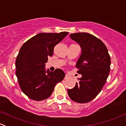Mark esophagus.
<instances>
[{
	"label": "esophagus",
	"mask_w": 126,
	"mask_h": 126,
	"mask_svg": "<svg viewBox=\"0 0 126 126\" xmlns=\"http://www.w3.org/2000/svg\"><path fill=\"white\" fill-rule=\"evenodd\" d=\"M69 76H68V75H66L65 77H64V79H68V78H69Z\"/></svg>",
	"instance_id": "esophagus-1"
}]
</instances>
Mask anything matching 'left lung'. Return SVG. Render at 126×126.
<instances>
[{
  "label": "left lung",
  "mask_w": 126,
  "mask_h": 126,
  "mask_svg": "<svg viewBox=\"0 0 126 126\" xmlns=\"http://www.w3.org/2000/svg\"><path fill=\"white\" fill-rule=\"evenodd\" d=\"M70 38L82 49L76 65L82 77L74 88L68 89V94L75 102L87 103L94 99L105 85L110 72V57L102 41L93 35L76 33H71Z\"/></svg>",
  "instance_id": "left-lung-1"
}]
</instances>
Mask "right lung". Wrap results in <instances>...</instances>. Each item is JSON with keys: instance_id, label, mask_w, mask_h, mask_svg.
I'll return each mask as SVG.
<instances>
[{"instance_id": "1", "label": "right lung", "mask_w": 126, "mask_h": 126, "mask_svg": "<svg viewBox=\"0 0 126 126\" xmlns=\"http://www.w3.org/2000/svg\"><path fill=\"white\" fill-rule=\"evenodd\" d=\"M69 33H40L22 46L16 60V75L22 92L30 99L43 101L54 91L57 83L65 76L64 71L46 70L48 57L52 56L54 47Z\"/></svg>"}]
</instances>
